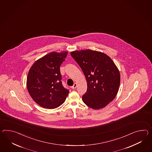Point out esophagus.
<instances>
[{"mask_svg":"<svg viewBox=\"0 0 152 152\" xmlns=\"http://www.w3.org/2000/svg\"><path fill=\"white\" fill-rule=\"evenodd\" d=\"M76 87H77V83H75L74 85L72 86L71 88H72V89H75Z\"/></svg>","mask_w":152,"mask_h":152,"instance_id":"esophagus-1","label":"esophagus"}]
</instances>
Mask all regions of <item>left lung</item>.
Here are the masks:
<instances>
[{"instance_id":"left-lung-1","label":"left lung","mask_w":152,"mask_h":152,"mask_svg":"<svg viewBox=\"0 0 152 152\" xmlns=\"http://www.w3.org/2000/svg\"><path fill=\"white\" fill-rule=\"evenodd\" d=\"M81 68L87 83L82 100L93 109L104 107L115 98L120 83V75L111 58L102 52L90 49L71 52Z\"/></svg>"}]
</instances>
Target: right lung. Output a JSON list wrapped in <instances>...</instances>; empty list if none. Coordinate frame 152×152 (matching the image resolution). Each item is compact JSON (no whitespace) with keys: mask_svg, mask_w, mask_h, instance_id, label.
Segmentation results:
<instances>
[{"mask_svg":"<svg viewBox=\"0 0 152 152\" xmlns=\"http://www.w3.org/2000/svg\"><path fill=\"white\" fill-rule=\"evenodd\" d=\"M67 54V52H51L37 60L29 70L26 83L28 92L42 107H59L68 96L69 91L62 85L60 71Z\"/></svg>","mask_w":152,"mask_h":152,"instance_id":"obj_1","label":"right lung"}]
</instances>
